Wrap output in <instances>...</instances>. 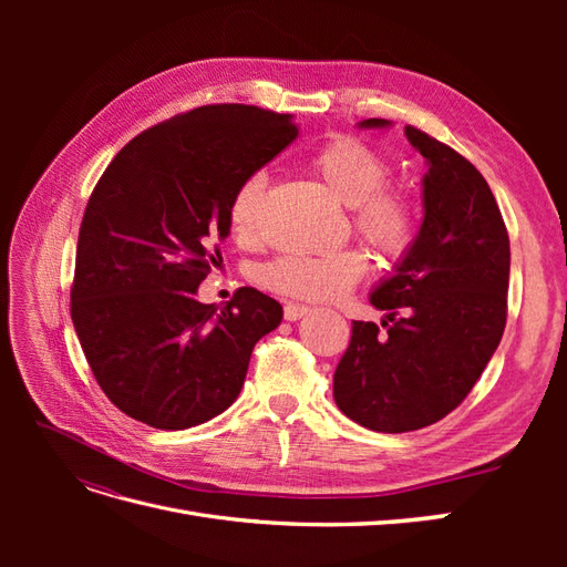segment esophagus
Returning a JSON list of instances; mask_svg holds the SVG:
<instances>
[{
  "label": "esophagus",
  "instance_id": "1",
  "mask_svg": "<svg viewBox=\"0 0 567 567\" xmlns=\"http://www.w3.org/2000/svg\"><path fill=\"white\" fill-rule=\"evenodd\" d=\"M310 312H312V307L300 305V302H286V307H284V317H286V321H298V319L307 317Z\"/></svg>",
  "mask_w": 567,
  "mask_h": 567
}]
</instances>
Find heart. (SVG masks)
Instances as JSON below:
<instances>
[{
  "label": "heart",
  "mask_w": 567,
  "mask_h": 567,
  "mask_svg": "<svg viewBox=\"0 0 567 567\" xmlns=\"http://www.w3.org/2000/svg\"><path fill=\"white\" fill-rule=\"evenodd\" d=\"M315 173L331 192L352 208L354 227L381 252L402 255L416 234L414 203L400 188L385 186L390 167L379 151L354 136H338L323 144L312 158ZM265 192V173H252L229 200V227L236 238H248L255 229L257 208ZM369 257L357 250L321 255H284L260 267L257 281L277 293L307 300H338L364 279Z\"/></svg>",
  "instance_id": "heart-1"
}]
</instances>
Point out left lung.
<instances>
[{"label": "left lung", "mask_w": 567, "mask_h": 567, "mask_svg": "<svg viewBox=\"0 0 567 567\" xmlns=\"http://www.w3.org/2000/svg\"><path fill=\"white\" fill-rule=\"evenodd\" d=\"M392 123L369 117L362 130ZM425 158L423 219L414 241L369 302L385 310L352 321L333 373V400L375 433H409L456 409L499 348L506 326L511 248L504 217L485 177L454 148L406 125Z\"/></svg>", "instance_id": "8db88e82"}]
</instances>
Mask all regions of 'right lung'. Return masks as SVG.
<instances>
[{"instance_id":"1","label":"right lung","mask_w":567,"mask_h":567,"mask_svg":"<svg viewBox=\"0 0 567 567\" xmlns=\"http://www.w3.org/2000/svg\"><path fill=\"white\" fill-rule=\"evenodd\" d=\"M296 136L290 115L200 106L134 136L101 175L80 227L71 317L123 414L184 431L236 402L255 342L284 310L248 286L219 312L196 293L221 262L236 186Z\"/></svg>"}]
</instances>
